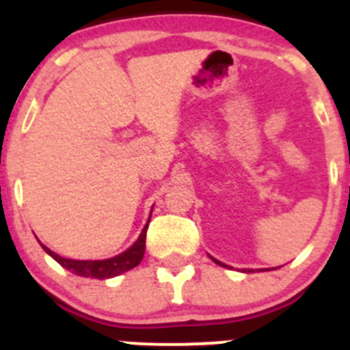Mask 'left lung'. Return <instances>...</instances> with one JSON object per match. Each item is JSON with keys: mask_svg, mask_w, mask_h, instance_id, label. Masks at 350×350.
Wrapping results in <instances>:
<instances>
[{"mask_svg": "<svg viewBox=\"0 0 350 350\" xmlns=\"http://www.w3.org/2000/svg\"><path fill=\"white\" fill-rule=\"evenodd\" d=\"M211 259H213V257H211ZM213 260H215V262H217V264H220V266H225V264H221L220 260H217V259H213ZM249 273H252V271H249Z\"/></svg>", "mask_w": 350, "mask_h": 350, "instance_id": "1", "label": "left lung"}]
</instances>
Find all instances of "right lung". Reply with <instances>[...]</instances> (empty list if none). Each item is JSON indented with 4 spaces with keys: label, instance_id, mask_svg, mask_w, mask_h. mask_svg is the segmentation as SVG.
Listing matches in <instances>:
<instances>
[{
    "label": "right lung",
    "instance_id": "1",
    "mask_svg": "<svg viewBox=\"0 0 350 350\" xmlns=\"http://www.w3.org/2000/svg\"><path fill=\"white\" fill-rule=\"evenodd\" d=\"M147 228H149V221H147V225L144 227L140 237L137 239V242L133 243L130 249H126L125 252H122L120 256H115L111 257V259H105V260L66 259V257H61L59 254L52 252V250L49 249V247H45L44 243H40V245L49 256L54 257V259L57 260L64 269L70 271L72 274H77V276H84V278H96V280H108V278L120 276L122 273H126V271L139 266L140 260L144 259V252H146Z\"/></svg>",
    "mask_w": 350,
    "mask_h": 350
}]
</instances>
